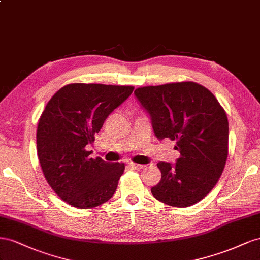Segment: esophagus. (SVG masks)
Returning <instances> with one entry per match:
<instances>
[{"instance_id":"obj_1","label":"esophagus","mask_w":260,"mask_h":260,"mask_svg":"<svg viewBox=\"0 0 260 260\" xmlns=\"http://www.w3.org/2000/svg\"><path fill=\"white\" fill-rule=\"evenodd\" d=\"M129 167L133 168V169H136V170H139V169H143L144 168V165H138V163H134V162H129Z\"/></svg>"}]
</instances>
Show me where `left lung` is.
<instances>
[{"label":"left lung","instance_id":"obj_1","mask_svg":"<svg viewBox=\"0 0 260 260\" xmlns=\"http://www.w3.org/2000/svg\"><path fill=\"white\" fill-rule=\"evenodd\" d=\"M135 95L149 112L159 139L175 140L181 155L172 166L159 162L161 181L151 188L159 202L189 207L209 194L229 154L224 109L206 87L194 81L139 87Z\"/></svg>","mask_w":260,"mask_h":260}]
</instances>
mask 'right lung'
I'll return each mask as SVG.
<instances>
[{
    "instance_id": "obj_1",
    "label": "right lung",
    "mask_w": 260,
    "mask_h": 260,
    "mask_svg": "<svg viewBox=\"0 0 260 260\" xmlns=\"http://www.w3.org/2000/svg\"><path fill=\"white\" fill-rule=\"evenodd\" d=\"M133 90V86L74 83L47 103L37 128V152L48 184L65 203L90 209L113 196L125 165L90 158L86 146Z\"/></svg>"
}]
</instances>
